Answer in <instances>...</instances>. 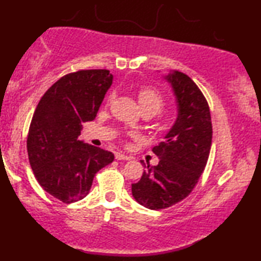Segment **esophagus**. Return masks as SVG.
I'll use <instances>...</instances> for the list:
<instances>
[{
	"label": "esophagus",
	"mask_w": 261,
	"mask_h": 261,
	"mask_svg": "<svg viewBox=\"0 0 261 261\" xmlns=\"http://www.w3.org/2000/svg\"><path fill=\"white\" fill-rule=\"evenodd\" d=\"M115 158H116V160H130V156L122 154V153H116Z\"/></svg>",
	"instance_id": "esophagus-1"
}]
</instances>
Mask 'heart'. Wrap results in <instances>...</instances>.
<instances>
[{
	"mask_svg": "<svg viewBox=\"0 0 261 261\" xmlns=\"http://www.w3.org/2000/svg\"><path fill=\"white\" fill-rule=\"evenodd\" d=\"M114 98V94L112 92L109 96V101ZM138 102L140 105L141 110H149L153 114H158L164 107V98L162 94L154 88L144 87L138 92Z\"/></svg>",
	"mask_w": 261,
	"mask_h": 261,
	"instance_id": "heart-1",
	"label": "heart"
}]
</instances>
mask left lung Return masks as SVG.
<instances>
[{"label": "left lung", "instance_id": "left-lung-1", "mask_svg": "<svg viewBox=\"0 0 261 261\" xmlns=\"http://www.w3.org/2000/svg\"><path fill=\"white\" fill-rule=\"evenodd\" d=\"M177 103V119L152 151L159 158L146 170L132 195L139 204L152 210L165 209L190 195L208 162L213 127L208 102L190 77L172 70L164 74Z\"/></svg>", "mask_w": 261, "mask_h": 261}]
</instances>
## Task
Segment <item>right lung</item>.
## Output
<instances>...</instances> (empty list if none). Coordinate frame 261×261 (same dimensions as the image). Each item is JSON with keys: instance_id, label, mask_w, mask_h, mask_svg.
Here are the masks:
<instances>
[{"instance_id": "add662e5", "label": "right lung", "mask_w": 261, "mask_h": 261, "mask_svg": "<svg viewBox=\"0 0 261 261\" xmlns=\"http://www.w3.org/2000/svg\"><path fill=\"white\" fill-rule=\"evenodd\" d=\"M112 83L108 70L69 73L45 92L35 109L28 159L41 188L64 203L83 199L95 174L113 163L112 152L78 139L83 123L96 117Z\"/></svg>"}]
</instances>
